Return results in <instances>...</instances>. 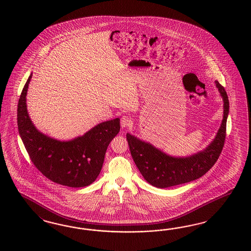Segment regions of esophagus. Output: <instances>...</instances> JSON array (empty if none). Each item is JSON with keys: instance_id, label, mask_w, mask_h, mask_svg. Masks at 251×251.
Instances as JSON below:
<instances>
[{"instance_id": "obj_1", "label": "esophagus", "mask_w": 251, "mask_h": 251, "mask_svg": "<svg viewBox=\"0 0 251 251\" xmlns=\"http://www.w3.org/2000/svg\"><path fill=\"white\" fill-rule=\"evenodd\" d=\"M130 124H131V121H130V119H129V117L123 116L122 118V120H121V125H122V128H123V129H124V128H127V127H129Z\"/></svg>"}]
</instances>
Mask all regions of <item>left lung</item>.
Segmentation results:
<instances>
[{
    "label": "left lung",
    "instance_id": "1",
    "mask_svg": "<svg viewBox=\"0 0 251 251\" xmlns=\"http://www.w3.org/2000/svg\"><path fill=\"white\" fill-rule=\"evenodd\" d=\"M224 102V115L215 137L210 145L190 156H172L152 144L127 133L129 151L141 174L153 187L166 189L195 180L208 172L219 158L226 139L229 101L225 88L214 81Z\"/></svg>",
    "mask_w": 251,
    "mask_h": 251
}]
</instances>
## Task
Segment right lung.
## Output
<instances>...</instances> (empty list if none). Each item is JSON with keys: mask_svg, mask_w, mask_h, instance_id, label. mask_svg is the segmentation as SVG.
I'll use <instances>...</instances> for the list:
<instances>
[{"mask_svg": "<svg viewBox=\"0 0 251 251\" xmlns=\"http://www.w3.org/2000/svg\"><path fill=\"white\" fill-rule=\"evenodd\" d=\"M31 74L17 106V125L24 145L38 170L53 182L72 188L86 187L99 176L106 148L120 131V119L101 122L84 135L61 141L44 134L31 121L26 95Z\"/></svg>", "mask_w": 251, "mask_h": 251, "instance_id": "obj_1", "label": "right lung"}]
</instances>
